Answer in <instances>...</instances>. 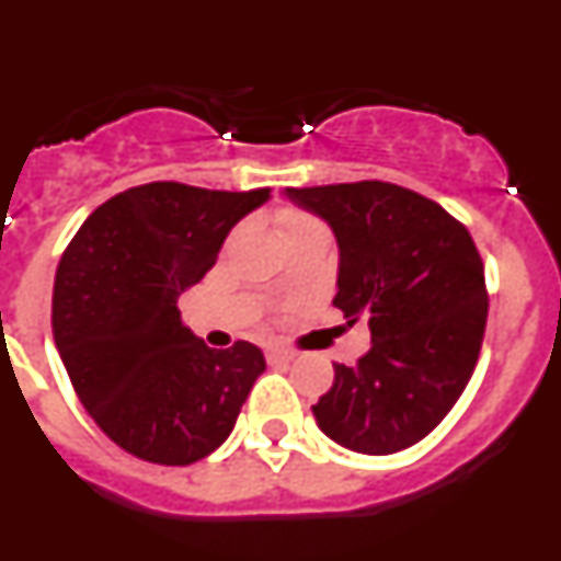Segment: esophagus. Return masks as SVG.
<instances>
[{
    "mask_svg": "<svg viewBox=\"0 0 561 561\" xmlns=\"http://www.w3.org/2000/svg\"><path fill=\"white\" fill-rule=\"evenodd\" d=\"M266 356H270V359H277V362H289V359H295V351L286 348V345H266Z\"/></svg>",
    "mask_w": 561,
    "mask_h": 561,
    "instance_id": "34e87169",
    "label": "esophagus"
}]
</instances>
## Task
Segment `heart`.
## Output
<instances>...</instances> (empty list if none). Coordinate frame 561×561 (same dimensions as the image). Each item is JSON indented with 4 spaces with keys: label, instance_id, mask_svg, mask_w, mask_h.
Here are the masks:
<instances>
[{
    "label": "heart",
    "instance_id": "1",
    "mask_svg": "<svg viewBox=\"0 0 561 561\" xmlns=\"http://www.w3.org/2000/svg\"><path fill=\"white\" fill-rule=\"evenodd\" d=\"M277 227L284 232V238H295L304 236V232L311 230H325V225L317 216L306 210H297V207H284V210H277Z\"/></svg>",
    "mask_w": 561,
    "mask_h": 561
}]
</instances>
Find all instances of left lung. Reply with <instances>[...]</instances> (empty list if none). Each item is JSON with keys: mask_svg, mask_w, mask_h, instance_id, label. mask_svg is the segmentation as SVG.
Returning <instances> with one entry per match:
<instances>
[{"mask_svg": "<svg viewBox=\"0 0 561 561\" xmlns=\"http://www.w3.org/2000/svg\"><path fill=\"white\" fill-rule=\"evenodd\" d=\"M340 244L334 306L368 320L370 351L334 365L314 419L340 447L390 455L438 427L472 379L489 291L472 236L438 202L393 185L286 187Z\"/></svg>", "mask_w": 561, "mask_h": 561, "instance_id": "1", "label": "left lung"}]
</instances>
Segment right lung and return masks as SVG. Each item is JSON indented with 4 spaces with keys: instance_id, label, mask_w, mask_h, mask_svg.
<instances>
[{
    "instance_id": "obj_1",
    "label": "right lung",
    "mask_w": 561,
    "mask_h": 561,
    "mask_svg": "<svg viewBox=\"0 0 561 561\" xmlns=\"http://www.w3.org/2000/svg\"><path fill=\"white\" fill-rule=\"evenodd\" d=\"M266 199L270 187L148 182L103 202L64 250L53 286L58 354L87 413L134 458L187 466L210 455L264 374L257 345L207 348L176 300Z\"/></svg>"
}]
</instances>
